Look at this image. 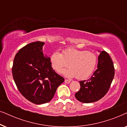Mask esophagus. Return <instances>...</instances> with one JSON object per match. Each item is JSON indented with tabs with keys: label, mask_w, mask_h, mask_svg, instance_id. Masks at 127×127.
I'll list each match as a JSON object with an SVG mask.
<instances>
[{
	"label": "esophagus",
	"mask_w": 127,
	"mask_h": 127,
	"mask_svg": "<svg viewBox=\"0 0 127 127\" xmlns=\"http://www.w3.org/2000/svg\"><path fill=\"white\" fill-rule=\"evenodd\" d=\"M65 83H67V84H69V83H70V80L65 79Z\"/></svg>",
	"instance_id": "34e87169"
}]
</instances>
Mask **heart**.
<instances>
[{"label": "heart", "instance_id": "b5f03b06", "mask_svg": "<svg viewBox=\"0 0 127 127\" xmlns=\"http://www.w3.org/2000/svg\"><path fill=\"white\" fill-rule=\"evenodd\" d=\"M51 66L56 72L61 73L68 66L70 67L62 73L67 77L77 79L88 77L93 73L96 66L98 57L95 53L86 50L69 48L64 50L62 54L55 51L50 57Z\"/></svg>", "mask_w": 127, "mask_h": 127}]
</instances>
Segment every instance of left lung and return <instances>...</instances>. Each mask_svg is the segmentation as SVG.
<instances>
[{
  "label": "left lung",
  "instance_id": "8db88e82",
  "mask_svg": "<svg viewBox=\"0 0 127 127\" xmlns=\"http://www.w3.org/2000/svg\"><path fill=\"white\" fill-rule=\"evenodd\" d=\"M114 76V67L107 53L102 51L98 57V69L87 80L80 81V89L75 94L78 100L91 103L100 99L106 94Z\"/></svg>",
  "mask_w": 127,
  "mask_h": 127
}]
</instances>
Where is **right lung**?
Masks as SVG:
<instances>
[{
    "label": "right lung",
    "instance_id": "1",
    "mask_svg": "<svg viewBox=\"0 0 127 127\" xmlns=\"http://www.w3.org/2000/svg\"><path fill=\"white\" fill-rule=\"evenodd\" d=\"M44 44L36 41L21 48L15 55L12 67L13 77L19 91L27 99L37 105L50 102L58 87L65 80L53 70L50 57L44 56Z\"/></svg>",
    "mask_w": 127,
    "mask_h": 127
}]
</instances>
